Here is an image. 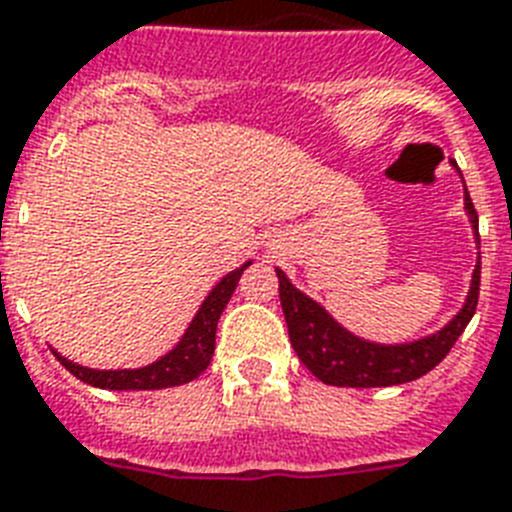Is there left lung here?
Here are the masks:
<instances>
[{
	"label": "left lung",
	"instance_id": "obj_1",
	"mask_svg": "<svg viewBox=\"0 0 512 512\" xmlns=\"http://www.w3.org/2000/svg\"><path fill=\"white\" fill-rule=\"evenodd\" d=\"M452 168H458L455 160H452ZM465 213L471 218L476 244H481L479 215L468 197V189H465ZM276 276L278 297H281L286 328H289V342L307 371L315 378H321L323 384L368 389V386L407 384V381L426 376L431 368L442 363L447 352L452 350V344L458 342V336L465 331V326L471 323L476 305H479L481 257L473 268L471 289H468L460 313L436 334L405 344H376L350 334L326 313V307L299 292L286 278L284 270L276 268Z\"/></svg>",
	"mask_w": 512,
	"mask_h": 512
}]
</instances>
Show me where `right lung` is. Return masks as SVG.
<instances>
[{"mask_svg":"<svg viewBox=\"0 0 512 512\" xmlns=\"http://www.w3.org/2000/svg\"><path fill=\"white\" fill-rule=\"evenodd\" d=\"M252 263H244L242 268L231 270L228 276H223L215 284V289L205 297V302L199 305L194 321L189 323L186 334L181 336V342L162 355L155 363L144 365V368H131V371H97V368H83L76 365L68 357H62L60 352H54V357L60 360L65 368L76 378H81L83 384L97 386V389H112V392H149V389H168V386L189 384L199 373H205V368L213 360L215 352V328H218L220 313L226 310L228 299L234 294L239 278H242L244 268Z\"/></svg>","mask_w":512,"mask_h":512,"instance_id":"1","label":"right lung"}]
</instances>
